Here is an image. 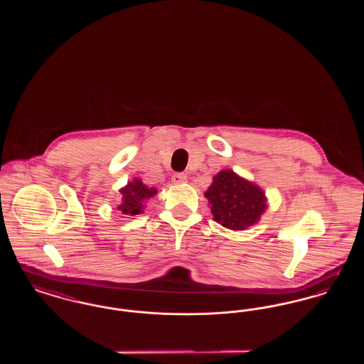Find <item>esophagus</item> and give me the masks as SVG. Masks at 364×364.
I'll use <instances>...</instances> for the list:
<instances>
[{
	"instance_id": "34e87169",
	"label": "esophagus",
	"mask_w": 364,
	"mask_h": 364,
	"mask_svg": "<svg viewBox=\"0 0 364 364\" xmlns=\"http://www.w3.org/2000/svg\"><path fill=\"white\" fill-rule=\"evenodd\" d=\"M187 176L183 173L174 174L173 177H172V181H173L174 184H184V183H187Z\"/></svg>"
}]
</instances>
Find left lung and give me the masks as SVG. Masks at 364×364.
I'll use <instances>...</instances> for the list:
<instances>
[{
    "instance_id": "8db88e82",
    "label": "left lung",
    "mask_w": 364,
    "mask_h": 364,
    "mask_svg": "<svg viewBox=\"0 0 364 364\" xmlns=\"http://www.w3.org/2000/svg\"><path fill=\"white\" fill-rule=\"evenodd\" d=\"M214 221L232 230L255 225L267 208L266 193L255 183L224 169L213 177L205 192Z\"/></svg>"
}]
</instances>
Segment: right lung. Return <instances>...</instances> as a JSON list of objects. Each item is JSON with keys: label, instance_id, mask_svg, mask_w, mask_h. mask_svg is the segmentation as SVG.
Listing matches in <instances>:
<instances>
[{"label": "right lung", "instance_id": "obj_1", "mask_svg": "<svg viewBox=\"0 0 364 364\" xmlns=\"http://www.w3.org/2000/svg\"><path fill=\"white\" fill-rule=\"evenodd\" d=\"M158 190L154 187H147L140 178H134L120 190L122 203L117 208L125 215H138L143 213L144 203L156 196Z\"/></svg>", "mask_w": 364, "mask_h": 364}]
</instances>
